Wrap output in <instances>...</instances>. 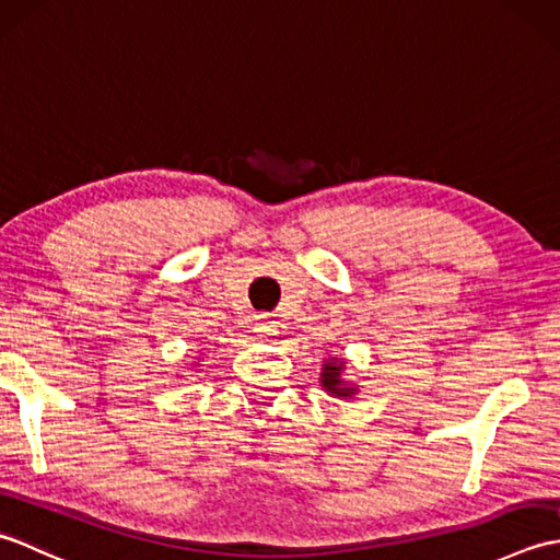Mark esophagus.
<instances>
[{
	"mask_svg": "<svg viewBox=\"0 0 560 560\" xmlns=\"http://www.w3.org/2000/svg\"><path fill=\"white\" fill-rule=\"evenodd\" d=\"M255 331H257L259 339L273 337V335H279V323L273 317H259L255 323Z\"/></svg>",
	"mask_w": 560,
	"mask_h": 560,
	"instance_id": "obj_1",
	"label": "esophagus"
}]
</instances>
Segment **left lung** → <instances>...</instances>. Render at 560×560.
I'll list each match as a JSON object with an SVG mask.
<instances>
[{
    "label": "left lung",
    "mask_w": 560,
    "mask_h": 560,
    "mask_svg": "<svg viewBox=\"0 0 560 560\" xmlns=\"http://www.w3.org/2000/svg\"><path fill=\"white\" fill-rule=\"evenodd\" d=\"M343 373V361L341 359H331L325 361L323 373H319V383L329 392L331 397H351L355 395V387L347 385V380L341 377Z\"/></svg>",
    "instance_id": "1"
}]
</instances>
